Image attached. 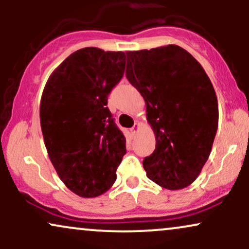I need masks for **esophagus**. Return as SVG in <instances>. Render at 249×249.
Segmentation results:
<instances>
[{
	"instance_id": "esophagus-1",
	"label": "esophagus",
	"mask_w": 249,
	"mask_h": 249,
	"mask_svg": "<svg viewBox=\"0 0 249 249\" xmlns=\"http://www.w3.org/2000/svg\"><path fill=\"white\" fill-rule=\"evenodd\" d=\"M138 130H139V125L138 124H134V126L130 130L131 131V134H132V136H134V134L138 132Z\"/></svg>"
}]
</instances>
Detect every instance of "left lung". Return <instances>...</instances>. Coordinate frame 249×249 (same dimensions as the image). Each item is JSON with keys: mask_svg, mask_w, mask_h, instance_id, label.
I'll return each instance as SVG.
<instances>
[{"mask_svg": "<svg viewBox=\"0 0 249 249\" xmlns=\"http://www.w3.org/2000/svg\"><path fill=\"white\" fill-rule=\"evenodd\" d=\"M126 78L146 104L156 150L142 160L148 179L181 190L198 178L218 130V99L204 68L170 44L127 51Z\"/></svg>", "mask_w": 249, "mask_h": 249, "instance_id": "8db88e82", "label": "left lung"}]
</instances>
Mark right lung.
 Listing matches in <instances>:
<instances>
[{
	"label": "right lung",
	"instance_id": "right-lung-1",
	"mask_svg": "<svg viewBox=\"0 0 249 249\" xmlns=\"http://www.w3.org/2000/svg\"><path fill=\"white\" fill-rule=\"evenodd\" d=\"M125 53L83 48L64 59L43 90L39 118L44 144L64 185L82 198L115 184L126 139L107 108L125 69Z\"/></svg>",
	"mask_w": 249,
	"mask_h": 249
}]
</instances>
